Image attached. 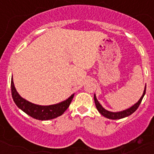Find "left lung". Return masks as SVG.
I'll use <instances>...</instances> for the list:
<instances>
[{"label":"left lung","instance_id":"1","mask_svg":"<svg viewBox=\"0 0 154 154\" xmlns=\"http://www.w3.org/2000/svg\"><path fill=\"white\" fill-rule=\"evenodd\" d=\"M146 85L145 86V89H144L143 94L139 101L134 104L133 106L129 107V109H126L123 110V111H119V112H111V111H108L105 109V108L102 107V105L99 103V101H97V99L96 97V95L94 94V102H95V105H96L97 109L98 110V112L101 113L102 116H104L106 118H109V119H112V120H117V119H122V118H124V117H129V115H131L132 113H134L137 109V108L139 107V105L141 104L142 99H143L145 94H146Z\"/></svg>","mask_w":154,"mask_h":154}]
</instances>
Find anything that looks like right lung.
<instances>
[{"mask_svg": "<svg viewBox=\"0 0 154 154\" xmlns=\"http://www.w3.org/2000/svg\"><path fill=\"white\" fill-rule=\"evenodd\" d=\"M11 91H12V97L15 104L20 109L25 112L32 118L41 121H47L59 117L64 113L65 110L69 106L70 103L72 101L74 94L65 101H61L57 104L50 105H39L33 104L30 101L25 100L20 96L18 94L13 83V77L11 79Z\"/></svg>", "mask_w": 154, "mask_h": 154, "instance_id": "1", "label": "right lung"}]
</instances>
